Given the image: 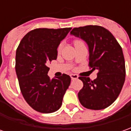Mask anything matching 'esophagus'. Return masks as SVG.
<instances>
[{
    "instance_id": "1",
    "label": "esophagus",
    "mask_w": 131,
    "mask_h": 131,
    "mask_svg": "<svg viewBox=\"0 0 131 131\" xmlns=\"http://www.w3.org/2000/svg\"><path fill=\"white\" fill-rule=\"evenodd\" d=\"M70 77H71V79L72 80H76V79H77L78 78V77H77V75H76V74H70Z\"/></svg>"
}]
</instances>
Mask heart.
I'll return each mask as SVG.
<instances>
[{
	"instance_id": "obj_1",
	"label": "heart",
	"mask_w": 131,
	"mask_h": 131,
	"mask_svg": "<svg viewBox=\"0 0 131 131\" xmlns=\"http://www.w3.org/2000/svg\"><path fill=\"white\" fill-rule=\"evenodd\" d=\"M81 41H74V44H76V43H80ZM62 44H60L59 46L58 47V49H57V50H58V51L59 52L60 51H61V49H62Z\"/></svg>"
}]
</instances>
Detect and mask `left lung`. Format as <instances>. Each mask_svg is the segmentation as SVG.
Listing matches in <instances>:
<instances>
[{
    "mask_svg": "<svg viewBox=\"0 0 131 131\" xmlns=\"http://www.w3.org/2000/svg\"><path fill=\"white\" fill-rule=\"evenodd\" d=\"M70 34L84 41L89 49V66L98 71L95 80L80 77L83 88L78 93L82 106L105 109L121 93L125 78V59L121 47L113 35L99 26L74 28Z\"/></svg>",
    "mask_w": 131,
    "mask_h": 131,
    "instance_id": "8db88e82",
    "label": "left lung"
}]
</instances>
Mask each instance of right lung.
<instances>
[{"label":"right lung","mask_w":131,"mask_h":131,"mask_svg":"<svg viewBox=\"0 0 131 131\" xmlns=\"http://www.w3.org/2000/svg\"><path fill=\"white\" fill-rule=\"evenodd\" d=\"M72 28H36L22 39L16 54V72L21 93L38 112L50 113L62 106L71 78L63 74L51 80L48 64L57 59V48Z\"/></svg>","instance_id":"add662e5"}]
</instances>
